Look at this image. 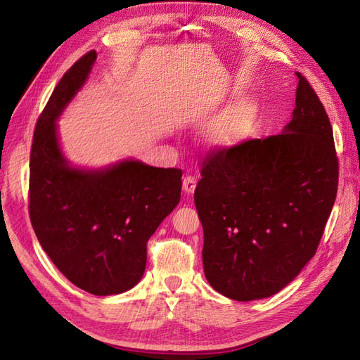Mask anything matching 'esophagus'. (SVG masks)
Segmentation results:
<instances>
[{
	"instance_id": "1",
	"label": "esophagus",
	"mask_w": 360,
	"mask_h": 360,
	"mask_svg": "<svg viewBox=\"0 0 360 360\" xmlns=\"http://www.w3.org/2000/svg\"><path fill=\"white\" fill-rule=\"evenodd\" d=\"M197 188V179L192 176H186L183 179V191L186 193H193Z\"/></svg>"
}]
</instances>
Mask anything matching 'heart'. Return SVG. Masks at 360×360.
Here are the masks:
<instances>
[{"instance_id": "obj_1", "label": "heart", "mask_w": 360, "mask_h": 360, "mask_svg": "<svg viewBox=\"0 0 360 360\" xmlns=\"http://www.w3.org/2000/svg\"><path fill=\"white\" fill-rule=\"evenodd\" d=\"M255 118L254 106L242 102L228 108L217 115L205 129V136L212 144L228 146L246 136L248 130Z\"/></svg>"}]
</instances>
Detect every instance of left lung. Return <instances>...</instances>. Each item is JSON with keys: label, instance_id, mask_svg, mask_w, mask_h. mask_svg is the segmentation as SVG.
Here are the masks:
<instances>
[{"label": "left lung", "instance_id": "1", "mask_svg": "<svg viewBox=\"0 0 360 360\" xmlns=\"http://www.w3.org/2000/svg\"><path fill=\"white\" fill-rule=\"evenodd\" d=\"M296 75L284 134L213 148L201 163L195 205L204 274L234 300L270 297L290 284L317 252L335 204L340 165L330 120Z\"/></svg>", "mask_w": 360, "mask_h": 360}]
</instances>
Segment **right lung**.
Listing matches in <instances>:
<instances>
[{"instance_id":"add662e5","label":"right lung","mask_w":360,"mask_h":360,"mask_svg":"<svg viewBox=\"0 0 360 360\" xmlns=\"http://www.w3.org/2000/svg\"><path fill=\"white\" fill-rule=\"evenodd\" d=\"M96 51L63 75L41 111L30 153L28 209L43 250L72 284L96 296L132 288L147 242L181 195V169L124 160L101 171L69 167L56 120L89 76Z\"/></svg>"}]
</instances>
